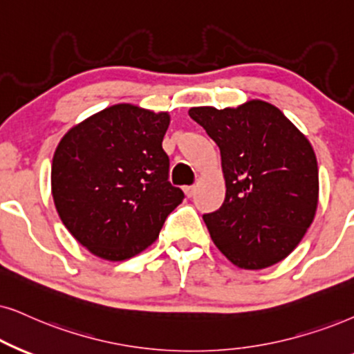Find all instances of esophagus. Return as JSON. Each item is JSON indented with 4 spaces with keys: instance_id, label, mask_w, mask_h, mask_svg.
<instances>
[{
    "instance_id": "34e87169",
    "label": "esophagus",
    "mask_w": 354,
    "mask_h": 354,
    "mask_svg": "<svg viewBox=\"0 0 354 354\" xmlns=\"http://www.w3.org/2000/svg\"><path fill=\"white\" fill-rule=\"evenodd\" d=\"M183 191H185V194L187 196V198H192V196H194L196 186H185L183 187Z\"/></svg>"
}]
</instances>
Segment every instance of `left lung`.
I'll return each mask as SVG.
<instances>
[{"instance_id": "obj_1", "label": "left lung", "mask_w": 354, "mask_h": 354, "mask_svg": "<svg viewBox=\"0 0 354 354\" xmlns=\"http://www.w3.org/2000/svg\"><path fill=\"white\" fill-rule=\"evenodd\" d=\"M221 150L225 201L204 214L216 247L241 270H265L301 243L319 204V167L307 137L276 106L191 107Z\"/></svg>"}]
</instances>
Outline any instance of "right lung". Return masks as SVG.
Returning a JSON list of instances; mask_svg holds the SVG:
<instances>
[{
  "label": "right lung",
  "mask_w": 354,
  "mask_h": 354,
  "mask_svg": "<svg viewBox=\"0 0 354 354\" xmlns=\"http://www.w3.org/2000/svg\"><path fill=\"white\" fill-rule=\"evenodd\" d=\"M168 113L114 104L71 127L52 162V196L64 225L84 248L124 261L158 239L183 203L168 181L162 142Z\"/></svg>",
  "instance_id": "right-lung-1"
}]
</instances>
